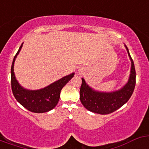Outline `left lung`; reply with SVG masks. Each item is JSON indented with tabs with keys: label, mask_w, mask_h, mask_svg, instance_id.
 I'll return each mask as SVG.
<instances>
[{
	"label": "left lung",
	"mask_w": 149,
	"mask_h": 149,
	"mask_svg": "<svg viewBox=\"0 0 149 149\" xmlns=\"http://www.w3.org/2000/svg\"><path fill=\"white\" fill-rule=\"evenodd\" d=\"M125 47L131 59V70L128 82L122 89L113 93H99L91 89L82 78L80 99L84 107L89 111L102 115L111 113L123 106L132 95L136 84V71L134 61L127 46Z\"/></svg>",
	"instance_id": "8db88e82"
}]
</instances>
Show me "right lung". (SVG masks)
Returning a JSON list of instances; mask_svg holds the SVG:
<instances>
[{"label":"right lung","mask_w":149,"mask_h":149,"mask_svg":"<svg viewBox=\"0 0 149 149\" xmlns=\"http://www.w3.org/2000/svg\"><path fill=\"white\" fill-rule=\"evenodd\" d=\"M22 45L23 43L14 56L11 66V86L13 95L27 110L33 113H45L54 108L57 104L61 89L74 77V73L60 79L44 89L39 90H27L24 89L16 81L13 72L14 62L22 49Z\"/></svg>","instance_id":"add662e5"}]
</instances>
